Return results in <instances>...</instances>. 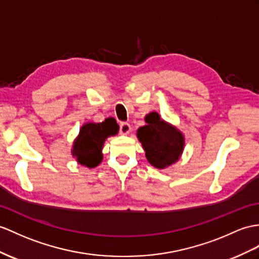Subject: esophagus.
<instances>
[{"label":"esophagus","instance_id":"obj_1","mask_svg":"<svg viewBox=\"0 0 259 259\" xmlns=\"http://www.w3.org/2000/svg\"><path fill=\"white\" fill-rule=\"evenodd\" d=\"M131 132V125L126 122L119 124V133L122 135H127Z\"/></svg>","mask_w":259,"mask_h":259}]
</instances>
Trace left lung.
I'll use <instances>...</instances> for the list:
<instances>
[{
    "label": "left lung",
    "mask_w": 259,
    "mask_h": 259,
    "mask_svg": "<svg viewBox=\"0 0 259 259\" xmlns=\"http://www.w3.org/2000/svg\"><path fill=\"white\" fill-rule=\"evenodd\" d=\"M148 125L138 128L137 136L150 165L163 169L179 159L185 138L174 126L165 123L157 114L146 119Z\"/></svg>",
    "instance_id": "1"
}]
</instances>
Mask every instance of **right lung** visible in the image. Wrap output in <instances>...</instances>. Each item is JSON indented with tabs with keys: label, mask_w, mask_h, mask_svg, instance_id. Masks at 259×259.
Wrapping results in <instances>:
<instances>
[{
	"label": "right lung",
	"mask_w": 259,
	"mask_h": 259,
	"mask_svg": "<svg viewBox=\"0 0 259 259\" xmlns=\"http://www.w3.org/2000/svg\"><path fill=\"white\" fill-rule=\"evenodd\" d=\"M117 126L112 119L102 123H88L80 130V134L73 144L72 155L81 165L89 168L98 166L102 160L101 153L106 138L117 134Z\"/></svg>",
	"instance_id": "obj_1"
}]
</instances>
